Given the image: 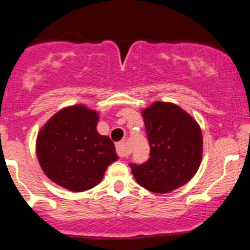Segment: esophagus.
<instances>
[{
	"mask_svg": "<svg viewBox=\"0 0 250 250\" xmlns=\"http://www.w3.org/2000/svg\"><path fill=\"white\" fill-rule=\"evenodd\" d=\"M117 152L119 154V157H126L127 155V147H126L125 142H119L117 143Z\"/></svg>",
	"mask_w": 250,
	"mask_h": 250,
	"instance_id": "obj_1",
	"label": "esophagus"
}]
</instances>
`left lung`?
Here are the masks:
<instances>
[{"label":"left lung","instance_id":"1","mask_svg":"<svg viewBox=\"0 0 250 250\" xmlns=\"http://www.w3.org/2000/svg\"><path fill=\"white\" fill-rule=\"evenodd\" d=\"M150 147L145 164H130L140 186L169 193L196 175L203 157L201 126L186 110L170 102H154L142 110Z\"/></svg>","mask_w":250,"mask_h":250}]
</instances>
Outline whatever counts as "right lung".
<instances>
[{
	"mask_svg": "<svg viewBox=\"0 0 250 250\" xmlns=\"http://www.w3.org/2000/svg\"><path fill=\"white\" fill-rule=\"evenodd\" d=\"M98 115L83 104L70 105L39 131L38 160L44 175L58 186L71 192L93 188L118 160L112 140L98 133Z\"/></svg>",
	"mask_w": 250,
	"mask_h": 250,
	"instance_id": "1",
	"label": "right lung"
}]
</instances>
